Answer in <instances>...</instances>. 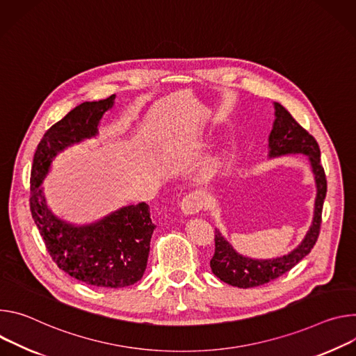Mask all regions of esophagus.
<instances>
[{
	"mask_svg": "<svg viewBox=\"0 0 356 356\" xmlns=\"http://www.w3.org/2000/svg\"><path fill=\"white\" fill-rule=\"evenodd\" d=\"M204 207V200L200 192H191L181 201V211L185 215L198 213Z\"/></svg>",
	"mask_w": 356,
	"mask_h": 356,
	"instance_id": "esophagus-1",
	"label": "esophagus"
}]
</instances>
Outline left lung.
<instances>
[{
    "mask_svg": "<svg viewBox=\"0 0 356 356\" xmlns=\"http://www.w3.org/2000/svg\"><path fill=\"white\" fill-rule=\"evenodd\" d=\"M274 110L275 118L268 136V158L289 154L307 155L315 185H317L314 218L305 238L293 252L277 259L267 260L250 259L239 254L223 238L220 230L215 229V254L211 260L212 273L223 283L239 289H250L266 284L291 270L311 252L318 239L321 227L323 205L327 195V178L321 165L318 143L294 120V117L280 103H274Z\"/></svg>",
    "mask_w": 356,
    "mask_h": 356,
    "instance_id": "8db88e82",
    "label": "left lung"
}]
</instances>
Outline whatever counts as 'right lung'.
Instances as JSON below:
<instances>
[{
	"label": "right lung",
	"instance_id": "add662e5",
	"mask_svg": "<svg viewBox=\"0 0 356 356\" xmlns=\"http://www.w3.org/2000/svg\"><path fill=\"white\" fill-rule=\"evenodd\" d=\"M114 99L111 95L70 110L44 134L31 170V213L48 253L70 277L102 289L127 287L143 277L155 229L149 207L129 205L95 223L77 226L52 213L41 185L59 152L97 136L102 117L114 106Z\"/></svg>",
	"mask_w": 356,
	"mask_h": 356
}]
</instances>
